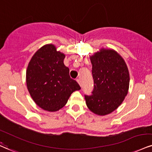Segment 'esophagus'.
I'll return each mask as SVG.
<instances>
[{"label": "esophagus", "mask_w": 152, "mask_h": 152, "mask_svg": "<svg viewBox=\"0 0 152 152\" xmlns=\"http://www.w3.org/2000/svg\"><path fill=\"white\" fill-rule=\"evenodd\" d=\"M76 81H77L78 83V84H79V85L81 86V79H80V78H77V79H76Z\"/></svg>", "instance_id": "obj_1"}]
</instances>
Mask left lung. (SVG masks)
<instances>
[{
	"mask_svg": "<svg viewBox=\"0 0 152 152\" xmlns=\"http://www.w3.org/2000/svg\"><path fill=\"white\" fill-rule=\"evenodd\" d=\"M94 88L85 96L87 107L98 115L110 114L127 95L129 74L125 60L114 49L102 48L90 56Z\"/></svg>",
	"mask_w": 152,
	"mask_h": 152,
	"instance_id": "1",
	"label": "left lung"
}]
</instances>
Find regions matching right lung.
Returning a JSON list of instances; mask_svg holds the SVG:
<instances>
[{
	"label": "right lung",
	"mask_w": 152,
	"mask_h": 152,
	"mask_svg": "<svg viewBox=\"0 0 152 152\" xmlns=\"http://www.w3.org/2000/svg\"><path fill=\"white\" fill-rule=\"evenodd\" d=\"M65 54L52 44L44 45L31 58L26 71L27 88L42 109L55 112L66 105L73 92L81 89L64 64Z\"/></svg>",
	"instance_id": "right-lung-1"
}]
</instances>
